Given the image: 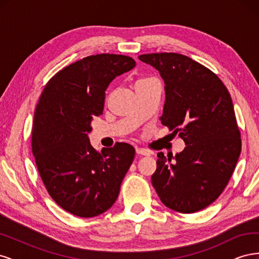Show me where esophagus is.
Instances as JSON below:
<instances>
[{
    "instance_id": "34e87169",
    "label": "esophagus",
    "mask_w": 259,
    "mask_h": 259,
    "mask_svg": "<svg viewBox=\"0 0 259 259\" xmlns=\"http://www.w3.org/2000/svg\"><path fill=\"white\" fill-rule=\"evenodd\" d=\"M136 153L140 155H150V152L143 148H136Z\"/></svg>"
}]
</instances>
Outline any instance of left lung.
Listing matches in <instances>:
<instances>
[{
    "label": "left lung",
    "instance_id": "left-lung-1",
    "mask_svg": "<svg viewBox=\"0 0 259 259\" xmlns=\"http://www.w3.org/2000/svg\"><path fill=\"white\" fill-rule=\"evenodd\" d=\"M138 58L160 72L165 84L161 123L173 134L179 132L186 144L171 158L158 154L152 186L168 208L185 214L201 210L221 195L241 153L230 94L215 73L185 55Z\"/></svg>",
    "mask_w": 259,
    "mask_h": 259
}]
</instances>
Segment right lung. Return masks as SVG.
<instances>
[{"instance_id": "obj_1", "label": "right lung", "mask_w": 259, "mask_h": 259, "mask_svg": "<svg viewBox=\"0 0 259 259\" xmlns=\"http://www.w3.org/2000/svg\"><path fill=\"white\" fill-rule=\"evenodd\" d=\"M135 60L114 54L85 57L60 70L36 105L32 153L52 199L75 216L105 213L116 201L135 156L125 143L97 152L90 143L93 116L103 113L106 90Z\"/></svg>"}]
</instances>
